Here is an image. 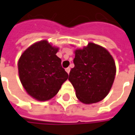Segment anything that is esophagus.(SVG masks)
<instances>
[{
  "label": "esophagus",
  "instance_id": "obj_1",
  "mask_svg": "<svg viewBox=\"0 0 135 135\" xmlns=\"http://www.w3.org/2000/svg\"><path fill=\"white\" fill-rule=\"evenodd\" d=\"M66 71L67 72L68 74H69V71H70V68L69 67L66 68Z\"/></svg>",
  "mask_w": 135,
  "mask_h": 135
}]
</instances>
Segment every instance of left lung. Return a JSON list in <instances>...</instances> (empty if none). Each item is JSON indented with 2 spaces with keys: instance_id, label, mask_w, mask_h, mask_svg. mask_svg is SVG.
<instances>
[{
  "instance_id": "8db88e82",
  "label": "left lung",
  "mask_w": 135,
  "mask_h": 135,
  "mask_svg": "<svg viewBox=\"0 0 135 135\" xmlns=\"http://www.w3.org/2000/svg\"><path fill=\"white\" fill-rule=\"evenodd\" d=\"M69 80L76 97L83 103H98L109 94L114 80L116 66L112 56L101 46L89 43L75 51Z\"/></svg>"
}]
</instances>
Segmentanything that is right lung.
<instances>
[{"label":"right lung","mask_w":135,"mask_h":135,"mask_svg":"<svg viewBox=\"0 0 135 135\" xmlns=\"http://www.w3.org/2000/svg\"><path fill=\"white\" fill-rule=\"evenodd\" d=\"M59 49L46 40L31 45L20 57L18 75L26 91L39 101L52 99L68 79L56 53Z\"/></svg>","instance_id":"add662e5"}]
</instances>
